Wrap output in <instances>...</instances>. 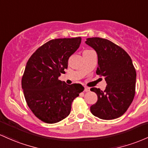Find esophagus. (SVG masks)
<instances>
[{
  "mask_svg": "<svg viewBox=\"0 0 148 148\" xmlns=\"http://www.w3.org/2000/svg\"><path fill=\"white\" fill-rule=\"evenodd\" d=\"M84 91H85V92L90 91V88L87 87V86H85V87H84Z\"/></svg>",
  "mask_w": 148,
  "mask_h": 148,
  "instance_id": "1",
  "label": "esophagus"
}]
</instances>
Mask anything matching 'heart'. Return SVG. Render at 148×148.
<instances>
[{
	"label": "heart",
	"mask_w": 148,
	"mask_h": 148,
	"mask_svg": "<svg viewBox=\"0 0 148 148\" xmlns=\"http://www.w3.org/2000/svg\"><path fill=\"white\" fill-rule=\"evenodd\" d=\"M86 51H87V50H86Z\"/></svg>",
	"instance_id": "obj_1"
}]
</instances>
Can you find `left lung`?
I'll list each match as a JSON object with an SVG mask.
<instances>
[{"label": "left lung", "instance_id": "left-lung-1", "mask_svg": "<svg viewBox=\"0 0 148 148\" xmlns=\"http://www.w3.org/2000/svg\"><path fill=\"white\" fill-rule=\"evenodd\" d=\"M86 43L96 51V74L105 77L107 83L104 91L90 88L98 95L90 112L102 119H116L126 112L136 92V71L131 57L122 48L105 38H88Z\"/></svg>", "mask_w": 148, "mask_h": 148}]
</instances>
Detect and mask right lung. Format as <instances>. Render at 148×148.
Masks as SVG:
<instances>
[{"label":"right lung","mask_w":148,"mask_h":148,"mask_svg":"<svg viewBox=\"0 0 148 148\" xmlns=\"http://www.w3.org/2000/svg\"><path fill=\"white\" fill-rule=\"evenodd\" d=\"M81 42V37L50 40L27 62L22 78L24 98L34 114L43 122L54 124L66 118L73 100L84 90L81 84L68 85L58 79Z\"/></svg>","instance_id":"1"}]
</instances>
